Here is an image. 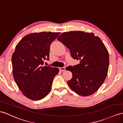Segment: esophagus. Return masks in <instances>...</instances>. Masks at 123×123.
I'll return each mask as SVG.
<instances>
[{"mask_svg":"<svg viewBox=\"0 0 123 123\" xmlns=\"http://www.w3.org/2000/svg\"><path fill=\"white\" fill-rule=\"evenodd\" d=\"M59 70H61V71H64L66 70V67H60V68H59Z\"/></svg>","mask_w":123,"mask_h":123,"instance_id":"obj_1","label":"esophagus"}]
</instances>
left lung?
I'll return each instance as SVG.
<instances>
[{
	"label": "left lung",
	"instance_id": "left-lung-1",
	"mask_svg": "<svg viewBox=\"0 0 123 123\" xmlns=\"http://www.w3.org/2000/svg\"><path fill=\"white\" fill-rule=\"evenodd\" d=\"M69 49L72 58L80 63L67 70L73 74L67 81L74 91L81 96L96 92L103 84L109 66V55L106 47L98 37L83 31L64 32L57 38Z\"/></svg>",
	"mask_w": 123,
	"mask_h": 123
}]
</instances>
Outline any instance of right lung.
<instances>
[{
  "instance_id": "right-lung-1",
  "label": "right lung",
  "mask_w": 123,
  "mask_h": 123,
  "mask_svg": "<svg viewBox=\"0 0 123 123\" xmlns=\"http://www.w3.org/2000/svg\"><path fill=\"white\" fill-rule=\"evenodd\" d=\"M59 32H42L23 37L12 56L15 82L23 95L32 100L42 99L49 94L57 68L44 66L49 61L50 45Z\"/></svg>"
}]
</instances>
